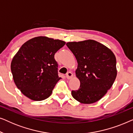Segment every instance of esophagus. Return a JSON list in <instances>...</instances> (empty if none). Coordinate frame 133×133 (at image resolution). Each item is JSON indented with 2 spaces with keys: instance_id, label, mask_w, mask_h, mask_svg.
<instances>
[{
  "instance_id": "obj_1",
  "label": "esophagus",
  "mask_w": 133,
  "mask_h": 133,
  "mask_svg": "<svg viewBox=\"0 0 133 133\" xmlns=\"http://www.w3.org/2000/svg\"><path fill=\"white\" fill-rule=\"evenodd\" d=\"M66 77L68 79H70L73 77V74H72L71 72H68L66 74Z\"/></svg>"
}]
</instances>
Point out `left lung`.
<instances>
[{"instance_id": "8db88e82", "label": "left lung", "mask_w": 133, "mask_h": 133, "mask_svg": "<svg viewBox=\"0 0 133 133\" xmlns=\"http://www.w3.org/2000/svg\"><path fill=\"white\" fill-rule=\"evenodd\" d=\"M77 61L76 75L81 85L71 91L76 101L91 104L99 101L112 87L116 76V59L113 52L104 45L87 40L66 43Z\"/></svg>"}]
</instances>
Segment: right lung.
Returning <instances> with one entry per match:
<instances>
[{
  "label": "right lung",
  "mask_w": 133,
  "mask_h": 133,
  "mask_svg": "<svg viewBox=\"0 0 133 133\" xmlns=\"http://www.w3.org/2000/svg\"><path fill=\"white\" fill-rule=\"evenodd\" d=\"M65 42L39 36L23 43L11 63L14 83L29 99L41 101L50 97L61 79L54 54Z\"/></svg>",
  "instance_id": "1"
}]
</instances>
